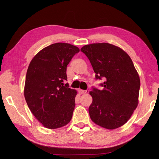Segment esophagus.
Wrapping results in <instances>:
<instances>
[{"label":"esophagus","mask_w":159,"mask_h":159,"mask_svg":"<svg viewBox=\"0 0 159 159\" xmlns=\"http://www.w3.org/2000/svg\"><path fill=\"white\" fill-rule=\"evenodd\" d=\"M78 92L80 94H85L87 93V90H83V89H78Z\"/></svg>","instance_id":"esophagus-1"}]
</instances>
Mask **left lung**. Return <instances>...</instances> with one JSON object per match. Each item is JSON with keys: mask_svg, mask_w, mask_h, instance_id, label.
Wrapping results in <instances>:
<instances>
[{"mask_svg": "<svg viewBox=\"0 0 159 159\" xmlns=\"http://www.w3.org/2000/svg\"><path fill=\"white\" fill-rule=\"evenodd\" d=\"M81 51L89 60L95 78L105 80L102 90L89 91L91 121L107 129L123 126L139 103L140 78L132 60L121 48L105 42L85 45Z\"/></svg>", "mask_w": 159, "mask_h": 159, "instance_id": "8db88e82", "label": "left lung"}]
</instances>
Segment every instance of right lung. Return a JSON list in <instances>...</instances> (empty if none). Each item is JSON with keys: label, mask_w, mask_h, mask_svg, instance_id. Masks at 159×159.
Masks as SVG:
<instances>
[{"label": "right lung", "mask_w": 159, "mask_h": 159, "mask_svg": "<svg viewBox=\"0 0 159 159\" xmlns=\"http://www.w3.org/2000/svg\"><path fill=\"white\" fill-rule=\"evenodd\" d=\"M80 52L68 43H56L41 50L28 66L24 94L28 107L46 128L55 129L69 123L77 91L69 88L66 68Z\"/></svg>", "instance_id": "1"}]
</instances>
